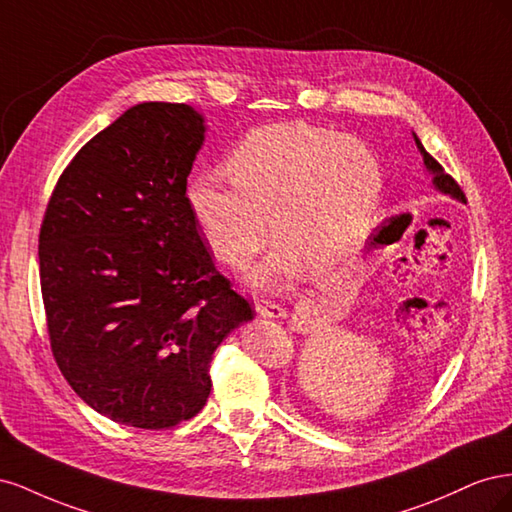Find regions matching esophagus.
I'll return each instance as SVG.
<instances>
[{"label":"esophagus","instance_id":"34e87169","mask_svg":"<svg viewBox=\"0 0 512 512\" xmlns=\"http://www.w3.org/2000/svg\"><path fill=\"white\" fill-rule=\"evenodd\" d=\"M256 312L262 316V318H271V320H282L286 318V309L282 305H277L273 301H260L256 305Z\"/></svg>","mask_w":512,"mask_h":512}]
</instances>
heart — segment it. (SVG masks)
Segmentation results:
<instances>
[{
    "label": "heart",
    "instance_id": "1",
    "mask_svg": "<svg viewBox=\"0 0 512 512\" xmlns=\"http://www.w3.org/2000/svg\"><path fill=\"white\" fill-rule=\"evenodd\" d=\"M232 181L198 173L185 203L209 250L243 267L269 235L273 252L247 273L258 288L280 290L303 265L327 273L374 228L384 194L378 153L361 138L303 121L252 130L226 160Z\"/></svg>",
    "mask_w": 512,
    "mask_h": 512
}]
</instances>
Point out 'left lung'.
Instances as JSON below:
<instances>
[{"mask_svg": "<svg viewBox=\"0 0 512 512\" xmlns=\"http://www.w3.org/2000/svg\"><path fill=\"white\" fill-rule=\"evenodd\" d=\"M412 136H414L416 149L421 151V156H423V164H425L427 175L431 177L433 190L440 192V194H444V196H451V198L459 200V203H466V196H463V192L459 190V185L455 183V179H453L451 175H446V173H444V168L429 156V153H427V151H425V147H423V143H421V138H418L414 132H412Z\"/></svg>", "mask_w": 512, "mask_h": 512, "instance_id": "obj_1", "label": "left lung"}]
</instances>
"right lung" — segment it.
Listing matches in <instances>:
<instances>
[{
    "label": "right lung",
    "instance_id": "obj_1",
    "mask_svg": "<svg viewBox=\"0 0 512 512\" xmlns=\"http://www.w3.org/2000/svg\"><path fill=\"white\" fill-rule=\"evenodd\" d=\"M205 134L190 104H136L76 153L46 207L38 256L55 361L121 425L190 421L211 393L215 348L254 318L185 203Z\"/></svg>",
    "mask_w": 512,
    "mask_h": 512
}]
</instances>
